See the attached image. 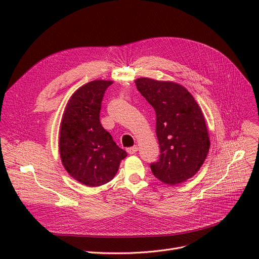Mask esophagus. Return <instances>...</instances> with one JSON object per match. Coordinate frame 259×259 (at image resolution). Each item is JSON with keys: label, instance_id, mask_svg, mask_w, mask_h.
Here are the masks:
<instances>
[{"label": "esophagus", "instance_id": "1", "mask_svg": "<svg viewBox=\"0 0 259 259\" xmlns=\"http://www.w3.org/2000/svg\"><path fill=\"white\" fill-rule=\"evenodd\" d=\"M137 150H138V148L135 146V147H130V148H127L126 149V151H127V153H130V154H134V153H136L137 152Z\"/></svg>", "mask_w": 259, "mask_h": 259}]
</instances>
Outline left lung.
Returning <instances> with one entry per match:
<instances>
[{"instance_id":"obj_1","label":"left lung","mask_w":259,"mask_h":259,"mask_svg":"<svg viewBox=\"0 0 259 259\" xmlns=\"http://www.w3.org/2000/svg\"><path fill=\"white\" fill-rule=\"evenodd\" d=\"M137 90L156 116L155 133L160 158L150 164L153 175L167 185L192 177L205 161L209 138L204 116L184 86L147 77L135 81Z\"/></svg>"}]
</instances>
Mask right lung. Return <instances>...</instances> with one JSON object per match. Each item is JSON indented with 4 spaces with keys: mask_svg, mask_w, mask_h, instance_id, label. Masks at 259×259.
Wrapping results in <instances>:
<instances>
[{
    "mask_svg": "<svg viewBox=\"0 0 259 259\" xmlns=\"http://www.w3.org/2000/svg\"><path fill=\"white\" fill-rule=\"evenodd\" d=\"M111 81L83 85L70 98L61 121L59 151L68 173L89 187L107 184L127 155L99 120L101 101Z\"/></svg>",
    "mask_w": 259,
    "mask_h": 259,
    "instance_id": "add662e5",
    "label": "right lung"
}]
</instances>
